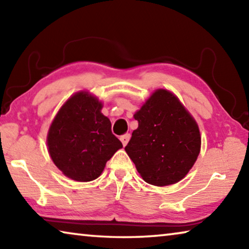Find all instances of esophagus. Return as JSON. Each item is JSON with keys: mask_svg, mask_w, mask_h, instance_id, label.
I'll use <instances>...</instances> for the list:
<instances>
[{"mask_svg": "<svg viewBox=\"0 0 249 249\" xmlns=\"http://www.w3.org/2000/svg\"><path fill=\"white\" fill-rule=\"evenodd\" d=\"M129 138H130V134H124V135H122V136L120 137V140H121V142H122V144H123V146L127 145Z\"/></svg>", "mask_w": 249, "mask_h": 249, "instance_id": "34e87169", "label": "esophagus"}]
</instances>
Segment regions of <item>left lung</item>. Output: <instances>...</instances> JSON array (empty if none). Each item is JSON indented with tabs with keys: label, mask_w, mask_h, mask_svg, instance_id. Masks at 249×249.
Returning <instances> with one entry per match:
<instances>
[{
	"label": "left lung",
	"mask_w": 249,
	"mask_h": 249,
	"mask_svg": "<svg viewBox=\"0 0 249 249\" xmlns=\"http://www.w3.org/2000/svg\"><path fill=\"white\" fill-rule=\"evenodd\" d=\"M134 119L138 127L125 151L142 178L156 187L182 180L201 150L199 125L191 113L171 91L157 89Z\"/></svg>",
	"instance_id": "8db88e82"
}]
</instances>
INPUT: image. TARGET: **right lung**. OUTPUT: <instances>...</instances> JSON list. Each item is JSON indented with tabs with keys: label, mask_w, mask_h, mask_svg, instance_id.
<instances>
[{
	"label": "right lung",
	"mask_w": 249,
	"mask_h": 249,
	"mask_svg": "<svg viewBox=\"0 0 249 249\" xmlns=\"http://www.w3.org/2000/svg\"><path fill=\"white\" fill-rule=\"evenodd\" d=\"M98 96L82 90L62 104L49 126L50 158L62 175L89 182L102 174L107 160L123 145L112 134L111 121L103 115Z\"/></svg>",
	"instance_id": "1"
}]
</instances>
